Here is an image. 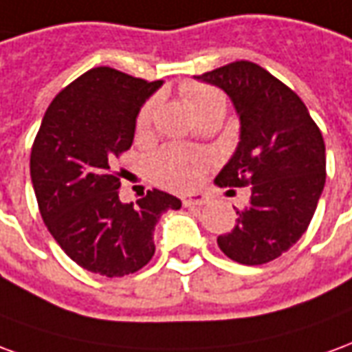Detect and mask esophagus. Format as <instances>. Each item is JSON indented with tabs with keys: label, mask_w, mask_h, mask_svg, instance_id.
Segmentation results:
<instances>
[{
	"label": "esophagus",
	"mask_w": 352,
	"mask_h": 352,
	"mask_svg": "<svg viewBox=\"0 0 352 352\" xmlns=\"http://www.w3.org/2000/svg\"><path fill=\"white\" fill-rule=\"evenodd\" d=\"M210 201L208 195H204V193H195V195H186L182 199V203L184 206H203Z\"/></svg>",
	"instance_id": "1"
}]
</instances>
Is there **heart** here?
Segmentation results:
<instances>
[{
    "label": "heart",
    "instance_id": "1",
    "mask_svg": "<svg viewBox=\"0 0 352 352\" xmlns=\"http://www.w3.org/2000/svg\"><path fill=\"white\" fill-rule=\"evenodd\" d=\"M184 100L193 109L199 119L214 111L226 113V96L216 87L199 81H188L180 87ZM155 98H149L136 116V131L146 132L153 123ZM216 163V157L208 149L188 148V146H166L157 151L151 159V174L161 186L176 191L193 189L203 180L204 172Z\"/></svg>",
    "mask_w": 352,
    "mask_h": 352
}]
</instances>
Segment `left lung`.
<instances>
[{
    "instance_id": "left-lung-1",
    "label": "left lung",
    "mask_w": 352,
    "mask_h": 352,
    "mask_svg": "<svg viewBox=\"0 0 352 352\" xmlns=\"http://www.w3.org/2000/svg\"><path fill=\"white\" fill-rule=\"evenodd\" d=\"M197 79L228 92L241 117V142L216 176L220 188L250 186L236 223L218 236L220 250L243 265L276 260L313 220L326 182V148L307 106L267 69L236 60Z\"/></svg>"
}]
</instances>
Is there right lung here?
<instances>
[{
  "label": "right lung",
  "mask_w": 352,
  "mask_h": 352,
  "mask_svg": "<svg viewBox=\"0 0 352 352\" xmlns=\"http://www.w3.org/2000/svg\"><path fill=\"white\" fill-rule=\"evenodd\" d=\"M161 81L98 66L64 87L45 111L30 155L37 206L77 265L102 276L140 271L155 254L153 229L180 199L151 189L119 201L116 159L132 146L136 116Z\"/></svg>",
  "instance_id": "add662e5"
}]
</instances>
